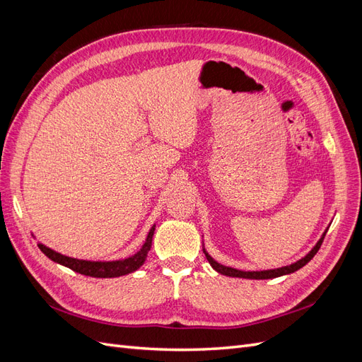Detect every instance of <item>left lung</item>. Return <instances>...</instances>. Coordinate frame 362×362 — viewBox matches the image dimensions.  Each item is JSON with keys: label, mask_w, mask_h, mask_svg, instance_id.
I'll use <instances>...</instances> for the list:
<instances>
[{"label": "left lung", "mask_w": 362, "mask_h": 362, "mask_svg": "<svg viewBox=\"0 0 362 362\" xmlns=\"http://www.w3.org/2000/svg\"><path fill=\"white\" fill-rule=\"evenodd\" d=\"M326 233H327V228L325 229V233L319 238V242L315 243V246L305 257H302L300 259L293 262V264H290V266H284V267H279V269H270V270L245 272V270H238V269H234V267H228V266L221 264V262H217L216 259H213V257L208 254V252L205 250V247H202V250H204V254H205L208 262H210V264H211V267L217 273H221V275L231 276V278H245V279H273V278H279V276H284V275H290V273H294L296 270L302 269L305 264H308V262L313 259V257L317 254V252H319Z\"/></svg>", "instance_id": "1"}]
</instances>
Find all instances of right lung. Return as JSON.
Instances as JSON below:
<instances>
[{
  "mask_svg": "<svg viewBox=\"0 0 362 362\" xmlns=\"http://www.w3.org/2000/svg\"><path fill=\"white\" fill-rule=\"evenodd\" d=\"M154 231H156V225L149 229L144 246H141L140 250L136 252L134 255H131L125 259H116V261H87V259L71 258V257L59 254V252L52 250L42 243H37V246L51 261L59 262V264L69 267L76 273H81V275L92 276V278H117V276L128 275V273H133L140 266H144V262L148 257V252L151 250V246H152V235H154Z\"/></svg>",
  "mask_w": 362,
  "mask_h": 362,
  "instance_id": "right-lung-1",
  "label": "right lung"
}]
</instances>
